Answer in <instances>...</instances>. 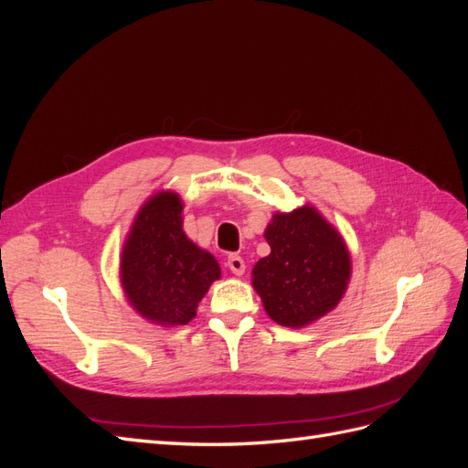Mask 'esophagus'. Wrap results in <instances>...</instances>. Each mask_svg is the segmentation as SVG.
Returning a JSON list of instances; mask_svg holds the SVG:
<instances>
[{"mask_svg": "<svg viewBox=\"0 0 468 468\" xmlns=\"http://www.w3.org/2000/svg\"><path fill=\"white\" fill-rule=\"evenodd\" d=\"M229 269L234 275L239 277V275H244V271H246V263L239 256H229Z\"/></svg>", "mask_w": 468, "mask_h": 468, "instance_id": "esophagus-1", "label": "esophagus"}]
</instances>
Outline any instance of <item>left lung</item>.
Here are the masks:
<instances>
[{
	"label": "left lung",
	"instance_id": "1",
	"mask_svg": "<svg viewBox=\"0 0 468 468\" xmlns=\"http://www.w3.org/2000/svg\"><path fill=\"white\" fill-rule=\"evenodd\" d=\"M271 253L251 271L269 318L303 328L342 301L351 275L344 238L314 207L277 212L265 229Z\"/></svg>",
	"mask_w": 468,
	"mask_h": 468
}]
</instances>
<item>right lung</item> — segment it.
<instances>
[{"instance_id": "1", "label": "right lung", "mask_w": 468, "mask_h": 468, "mask_svg": "<svg viewBox=\"0 0 468 468\" xmlns=\"http://www.w3.org/2000/svg\"><path fill=\"white\" fill-rule=\"evenodd\" d=\"M183 203L177 193L160 191L143 205L121 253V282L140 316L160 325H183L220 267L212 253L183 232Z\"/></svg>"}]
</instances>
